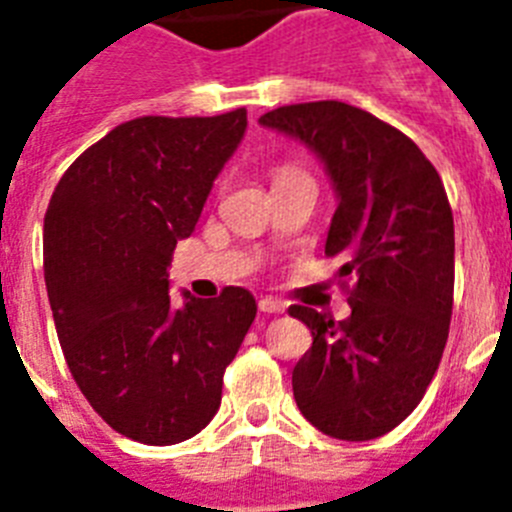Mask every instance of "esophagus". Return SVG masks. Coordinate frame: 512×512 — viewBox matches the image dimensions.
<instances>
[{
	"instance_id": "34e87169",
	"label": "esophagus",
	"mask_w": 512,
	"mask_h": 512,
	"mask_svg": "<svg viewBox=\"0 0 512 512\" xmlns=\"http://www.w3.org/2000/svg\"><path fill=\"white\" fill-rule=\"evenodd\" d=\"M284 302L277 300V297H261L259 300V310L261 312H284Z\"/></svg>"
}]
</instances>
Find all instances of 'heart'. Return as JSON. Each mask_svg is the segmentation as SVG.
Wrapping results in <instances>:
<instances>
[{
  "mask_svg": "<svg viewBox=\"0 0 512 512\" xmlns=\"http://www.w3.org/2000/svg\"><path fill=\"white\" fill-rule=\"evenodd\" d=\"M282 174H287V171H279V174H277V176H282Z\"/></svg>",
  "mask_w": 512,
  "mask_h": 512,
  "instance_id": "heart-1",
  "label": "heart"
}]
</instances>
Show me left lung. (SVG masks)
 Listing matches in <instances>:
<instances>
[{
  "mask_svg": "<svg viewBox=\"0 0 512 512\" xmlns=\"http://www.w3.org/2000/svg\"><path fill=\"white\" fill-rule=\"evenodd\" d=\"M264 128L305 143L336 187L325 256H341L351 315H289L312 346L292 372L300 413L325 436L369 441L423 400L449 338L454 215L441 176L405 133L336 99L287 104Z\"/></svg>",
  "mask_w": 512,
  "mask_h": 512,
  "instance_id": "8db88e82",
  "label": "left lung"
}]
</instances>
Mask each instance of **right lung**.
<instances>
[{
    "mask_svg": "<svg viewBox=\"0 0 512 512\" xmlns=\"http://www.w3.org/2000/svg\"><path fill=\"white\" fill-rule=\"evenodd\" d=\"M246 125L243 107L122 122L66 169L45 212V289L71 377L104 423L148 446L210 423L256 318L243 287L174 305L166 274Z\"/></svg>",
    "mask_w": 512,
    "mask_h": 512,
    "instance_id": "obj_1",
    "label": "right lung"
}]
</instances>
